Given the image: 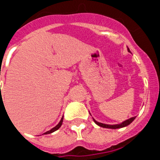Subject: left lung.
Listing matches in <instances>:
<instances>
[{
	"label": "left lung",
	"mask_w": 160,
	"mask_h": 160,
	"mask_svg": "<svg viewBox=\"0 0 160 160\" xmlns=\"http://www.w3.org/2000/svg\"><path fill=\"white\" fill-rule=\"evenodd\" d=\"M128 51L131 53V50H130V49L128 47ZM89 112H90V111H89ZM90 115H91V114H90ZM135 118H136V117H132V118H128V119L125 120V121L122 122H121V123H119V124H113V125H111V124L102 123V122H98V121H96V120L94 119V118H93V120H94V122H95V123L97 124L98 126H99V127H101V128H109V129H118V128H125V127H127V126L130 125V124H131V122H132L133 121H134V120L135 119Z\"/></svg>",
	"instance_id": "obj_1"
}]
</instances>
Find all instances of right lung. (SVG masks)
<instances>
[{
	"label": "right lung",
	"mask_w": 160,
	"mask_h": 160,
	"mask_svg": "<svg viewBox=\"0 0 160 160\" xmlns=\"http://www.w3.org/2000/svg\"><path fill=\"white\" fill-rule=\"evenodd\" d=\"M63 118H64V116H62V118H61L60 122H59L57 124V125L55 126L54 128H52V129H50V130H49V131H46V132H45V133H44V134H42V135H48V134H51V133L54 132V131H57V130H58L59 128H61V126L62 125V122H63Z\"/></svg>",
	"instance_id": "1"
}]
</instances>
